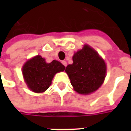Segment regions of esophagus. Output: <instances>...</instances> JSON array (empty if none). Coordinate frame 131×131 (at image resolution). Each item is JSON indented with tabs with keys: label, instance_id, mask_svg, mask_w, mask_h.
Masks as SVG:
<instances>
[{
	"label": "esophagus",
	"instance_id": "esophagus-1",
	"mask_svg": "<svg viewBox=\"0 0 131 131\" xmlns=\"http://www.w3.org/2000/svg\"><path fill=\"white\" fill-rule=\"evenodd\" d=\"M62 64H63L64 67H67V62L65 60H63V61H62Z\"/></svg>",
	"mask_w": 131,
	"mask_h": 131
}]
</instances>
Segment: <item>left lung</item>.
<instances>
[{"label":"left lung","instance_id":"left-lung-1","mask_svg":"<svg viewBox=\"0 0 131 131\" xmlns=\"http://www.w3.org/2000/svg\"><path fill=\"white\" fill-rule=\"evenodd\" d=\"M73 63L66 67L71 84L77 92L88 94L96 91L105 78L106 65L99 53L85 45L73 56Z\"/></svg>","mask_w":131,"mask_h":131}]
</instances>
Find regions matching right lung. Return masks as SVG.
Returning <instances> with one entry per match:
<instances>
[{"mask_svg":"<svg viewBox=\"0 0 131 131\" xmlns=\"http://www.w3.org/2000/svg\"><path fill=\"white\" fill-rule=\"evenodd\" d=\"M64 69L65 67L60 62L53 60L47 63L41 56H37L24 65L22 73L28 87L41 93L50 86L54 75Z\"/></svg>","mask_w":131,"mask_h":131,"instance_id":"obj_1","label":"right lung"}]
</instances>
